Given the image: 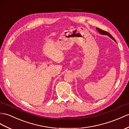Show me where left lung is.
Wrapping results in <instances>:
<instances>
[{
    "instance_id": "8db88e82",
    "label": "left lung",
    "mask_w": 129,
    "mask_h": 129,
    "mask_svg": "<svg viewBox=\"0 0 129 129\" xmlns=\"http://www.w3.org/2000/svg\"><path fill=\"white\" fill-rule=\"evenodd\" d=\"M96 29H97V30L98 31V32H99V33L102 34V35H106V36H108L109 37H110V38H112L113 40L114 41V42L116 43V41H115V40L114 39V38L113 37L111 36V34H110L108 32H106V31H105V30H102V29H100V28H96Z\"/></svg>"
}]
</instances>
